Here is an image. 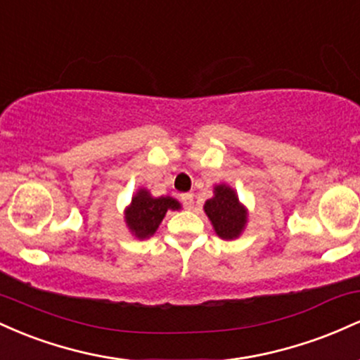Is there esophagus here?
<instances>
[{
  "label": "esophagus",
  "instance_id": "34e87169",
  "mask_svg": "<svg viewBox=\"0 0 360 360\" xmlns=\"http://www.w3.org/2000/svg\"><path fill=\"white\" fill-rule=\"evenodd\" d=\"M181 201H183V205L186 206V208H193V194L191 193H184V194H181Z\"/></svg>",
  "mask_w": 360,
  "mask_h": 360
}]
</instances>
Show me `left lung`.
Segmentation results:
<instances>
[{
	"label": "left lung",
	"mask_w": 360,
	"mask_h": 360,
	"mask_svg": "<svg viewBox=\"0 0 360 360\" xmlns=\"http://www.w3.org/2000/svg\"><path fill=\"white\" fill-rule=\"evenodd\" d=\"M214 196L205 203V213L208 214L214 232L223 240H233L240 237L247 225V208L238 201L237 193L230 186H214Z\"/></svg>",
	"instance_id": "obj_1"
}]
</instances>
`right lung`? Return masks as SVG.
<instances>
[{"label":"right lung","mask_w":360,"mask_h":360,"mask_svg":"<svg viewBox=\"0 0 360 360\" xmlns=\"http://www.w3.org/2000/svg\"><path fill=\"white\" fill-rule=\"evenodd\" d=\"M179 201L171 196L154 198L147 189H139L131 198V203L125 210V221L128 230L135 237L143 238L152 237L159 229L160 221L166 217L167 210H179Z\"/></svg>","instance_id":"1"}]
</instances>
